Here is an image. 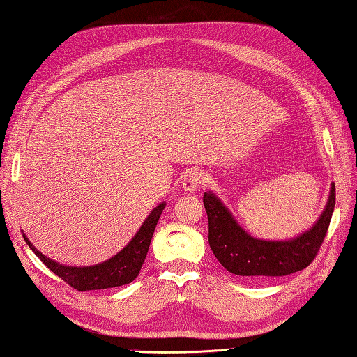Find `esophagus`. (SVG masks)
<instances>
[{
  "label": "esophagus",
  "mask_w": 357,
  "mask_h": 357,
  "mask_svg": "<svg viewBox=\"0 0 357 357\" xmlns=\"http://www.w3.org/2000/svg\"><path fill=\"white\" fill-rule=\"evenodd\" d=\"M206 184H207V174L202 170L193 169V170L185 172L184 179H183V188L185 192H195Z\"/></svg>",
  "instance_id": "obj_1"
}]
</instances>
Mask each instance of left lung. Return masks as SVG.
<instances>
[{"label": "left lung", "instance_id": "1", "mask_svg": "<svg viewBox=\"0 0 357 357\" xmlns=\"http://www.w3.org/2000/svg\"><path fill=\"white\" fill-rule=\"evenodd\" d=\"M208 216V244L222 267L238 276H287L307 268L327 236L336 188L333 184L322 216L313 229L291 241H262L241 229L213 193H204Z\"/></svg>", "mask_w": 357, "mask_h": 357}]
</instances>
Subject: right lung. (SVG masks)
<instances>
[{"label": "right lung", "instance_id": "obj_1", "mask_svg": "<svg viewBox=\"0 0 357 357\" xmlns=\"http://www.w3.org/2000/svg\"><path fill=\"white\" fill-rule=\"evenodd\" d=\"M165 204H159L158 207L149 215V218L141 225L139 231L135 234V238L128 242L118 255L112 259L102 264L93 265V267H66V265L58 264L55 261L45 257L43 253L32 245L26 234H22L26 244L32 248V252L40 257L45 267L55 273L58 278H61L66 284H69L72 288L78 291H89V290H102V288L121 287L130 284L132 280L139 275V270L146 259L151 236H153L155 227L159 221Z\"/></svg>", "mask_w": 357, "mask_h": 357}]
</instances>
